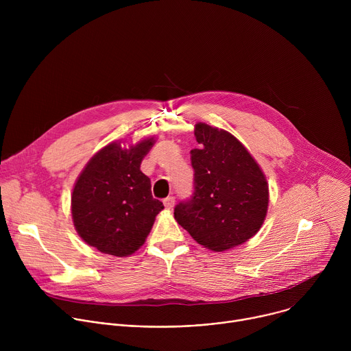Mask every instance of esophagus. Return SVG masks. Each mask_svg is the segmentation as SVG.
<instances>
[{"label": "esophagus", "instance_id": "esophagus-1", "mask_svg": "<svg viewBox=\"0 0 351 351\" xmlns=\"http://www.w3.org/2000/svg\"><path fill=\"white\" fill-rule=\"evenodd\" d=\"M164 206L169 210V208H172L173 206H175V197L173 195H169V197H167L165 199H164Z\"/></svg>", "mask_w": 351, "mask_h": 351}]
</instances>
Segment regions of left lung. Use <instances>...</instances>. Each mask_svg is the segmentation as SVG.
Instances as JSON below:
<instances>
[{"label":"left lung","mask_w":351,"mask_h":351,"mask_svg":"<svg viewBox=\"0 0 351 351\" xmlns=\"http://www.w3.org/2000/svg\"><path fill=\"white\" fill-rule=\"evenodd\" d=\"M191 149L194 190L175 207V219L214 252L236 247L261 228L268 208L267 179L245 147L230 133L195 125Z\"/></svg>","instance_id":"left-lung-1"}]
</instances>
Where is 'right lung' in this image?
<instances>
[{"mask_svg": "<svg viewBox=\"0 0 351 351\" xmlns=\"http://www.w3.org/2000/svg\"><path fill=\"white\" fill-rule=\"evenodd\" d=\"M153 144V138L130 148L108 144L77 178L72 193L73 223L98 252L117 257L133 254L164 208L152 194V180L140 171Z\"/></svg>", "mask_w": 351, "mask_h": 351, "instance_id": "right-lung-1", "label": "right lung"}]
</instances>
